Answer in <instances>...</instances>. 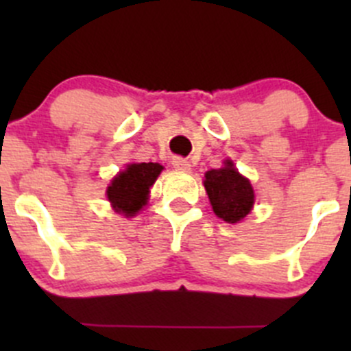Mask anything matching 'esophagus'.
I'll return each mask as SVG.
<instances>
[{
  "mask_svg": "<svg viewBox=\"0 0 351 351\" xmlns=\"http://www.w3.org/2000/svg\"><path fill=\"white\" fill-rule=\"evenodd\" d=\"M171 165L173 168L182 169V171H190V162L186 161L185 158H180V156H175V158L171 159Z\"/></svg>",
  "mask_w": 351,
  "mask_h": 351,
  "instance_id": "34e87169",
  "label": "esophagus"
}]
</instances>
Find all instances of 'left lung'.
Returning a JSON list of instances; mask_svg holds the SVG:
<instances>
[{
  "instance_id": "8db88e82",
  "label": "left lung",
  "mask_w": 351,
  "mask_h": 351,
  "mask_svg": "<svg viewBox=\"0 0 351 351\" xmlns=\"http://www.w3.org/2000/svg\"><path fill=\"white\" fill-rule=\"evenodd\" d=\"M204 186L215 215L231 224L246 217L254 204L250 180L239 175L232 161H226L224 168L205 173Z\"/></svg>"
}]
</instances>
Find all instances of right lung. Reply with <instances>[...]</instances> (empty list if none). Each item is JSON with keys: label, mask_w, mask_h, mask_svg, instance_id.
<instances>
[{"label": "right lung", "mask_w": 351, "mask_h": 351, "mask_svg": "<svg viewBox=\"0 0 351 351\" xmlns=\"http://www.w3.org/2000/svg\"><path fill=\"white\" fill-rule=\"evenodd\" d=\"M161 169L158 162H134L119 173L107 190L115 212L127 217L139 212L147 204V193Z\"/></svg>", "instance_id": "right-lung-1"}]
</instances>
